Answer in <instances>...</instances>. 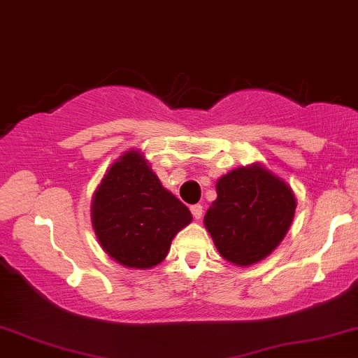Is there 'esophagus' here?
Listing matches in <instances>:
<instances>
[{
    "label": "esophagus",
    "instance_id": "34e87169",
    "mask_svg": "<svg viewBox=\"0 0 358 358\" xmlns=\"http://www.w3.org/2000/svg\"><path fill=\"white\" fill-rule=\"evenodd\" d=\"M192 214H193V217L196 219V221H199V219H201V216H203V206H201V204H194V206H192Z\"/></svg>",
    "mask_w": 358,
    "mask_h": 358
}]
</instances>
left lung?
<instances>
[{
	"instance_id": "8db88e82",
	"label": "left lung",
	"mask_w": 358,
	"mask_h": 358,
	"mask_svg": "<svg viewBox=\"0 0 358 358\" xmlns=\"http://www.w3.org/2000/svg\"><path fill=\"white\" fill-rule=\"evenodd\" d=\"M216 193L204 227L229 264L250 266L264 260L289 231L296 196L283 178L259 162L222 175Z\"/></svg>"
}]
</instances>
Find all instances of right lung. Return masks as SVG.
<instances>
[{
    "instance_id": "1",
    "label": "right lung",
    "mask_w": 358,
    "mask_h": 358,
    "mask_svg": "<svg viewBox=\"0 0 358 358\" xmlns=\"http://www.w3.org/2000/svg\"><path fill=\"white\" fill-rule=\"evenodd\" d=\"M192 213L164 188L144 152L129 149L106 170L92 199V224L101 249L126 268L147 270L169 254Z\"/></svg>"
}]
</instances>
